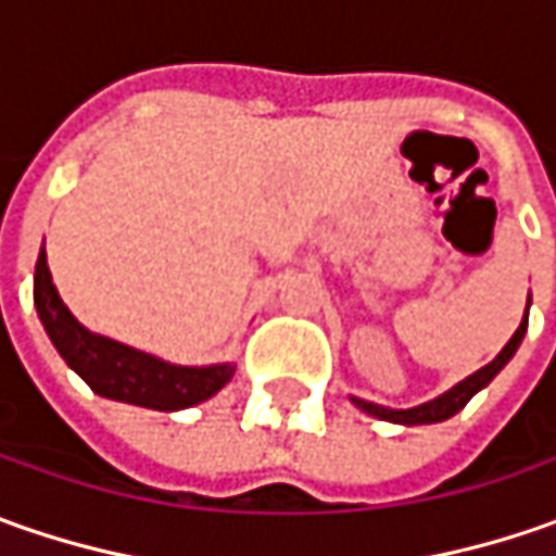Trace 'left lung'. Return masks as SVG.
Here are the masks:
<instances>
[{
	"mask_svg": "<svg viewBox=\"0 0 556 556\" xmlns=\"http://www.w3.org/2000/svg\"><path fill=\"white\" fill-rule=\"evenodd\" d=\"M526 325H529V306H526V315H523V321H520V328H517L514 337L507 340V346H504L502 353L495 355L485 368H480L477 374H470V377H464L458 387H452L448 393L437 395L433 402H424V405H417V408H383V405H374V402H365V399H353V402L362 408V412H365V415L380 417V420H393V424H408V427L448 420L452 415H458L460 408H464L473 395L480 393L482 387H489V383H492V377L502 371L504 365L514 358L517 346L523 343Z\"/></svg>",
	"mask_w": 556,
	"mask_h": 556,
	"instance_id": "obj_1",
	"label": "left lung"
}]
</instances>
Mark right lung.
<instances>
[{
    "label": "right lung",
    "instance_id": "right-lung-1",
    "mask_svg": "<svg viewBox=\"0 0 556 556\" xmlns=\"http://www.w3.org/2000/svg\"><path fill=\"white\" fill-rule=\"evenodd\" d=\"M33 303L39 312V321L46 325V333L52 337L54 350L104 399H117L154 412H179L219 393L235 374V365H206V368L169 365L163 358L139 353L111 337L83 328L52 285L46 247L39 250L36 260Z\"/></svg>",
    "mask_w": 556,
    "mask_h": 556
}]
</instances>
